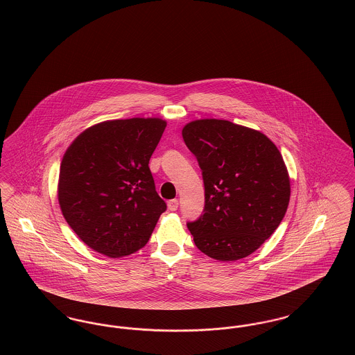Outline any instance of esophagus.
Returning <instances> with one entry per match:
<instances>
[{
	"label": "esophagus",
	"mask_w": 355,
	"mask_h": 355,
	"mask_svg": "<svg viewBox=\"0 0 355 355\" xmlns=\"http://www.w3.org/2000/svg\"><path fill=\"white\" fill-rule=\"evenodd\" d=\"M167 208H168V211H177V208H178V200H170L168 202H167Z\"/></svg>",
	"instance_id": "34e87169"
}]
</instances>
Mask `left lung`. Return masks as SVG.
<instances>
[{"label": "left lung", "mask_w": 355, "mask_h": 355, "mask_svg": "<svg viewBox=\"0 0 355 355\" xmlns=\"http://www.w3.org/2000/svg\"><path fill=\"white\" fill-rule=\"evenodd\" d=\"M182 137L205 187L204 214L188 223L194 245L221 262L248 257L289 205L291 178L279 150L261 131L218 119L193 120Z\"/></svg>", "instance_id": "left-lung-1"}]
</instances>
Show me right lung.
Listing matches in <instances>:
<instances>
[{
	"label": "right lung",
	"mask_w": 355,
	"mask_h": 355,
	"mask_svg": "<svg viewBox=\"0 0 355 355\" xmlns=\"http://www.w3.org/2000/svg\"><path fill=\"white\" fill-rule=\"evenodd\" d=\"M166 125L159 117L107 120L67 147L58 201L67 224L92 250L121 258L148 242L166 211L148 167Z\"/></svg>",
	"instance_id": "add662e5"
}]
</instances>
